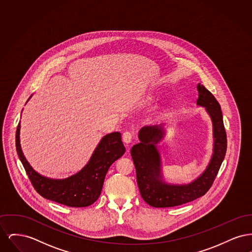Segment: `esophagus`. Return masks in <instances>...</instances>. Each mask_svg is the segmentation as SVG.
Returning a JSON list of instances; mask_svg holds the SVG:
<instances>
[{"label":"esophagus","mask_w":252,"mask_h":252,"mask_svg":"<svg viewBox=\"0 0 252 252\" xmlns=\"http://www.w3.org/2000/svg\"><path fill=\"white\" fill-rule=\"evenodd\" d=\"M122 138H123V141H124L125 144H130L132 139H133V134H132L131 132L129 131L124 132Z\"/></svg>","instance_id":"obj_1"}]
</instances>
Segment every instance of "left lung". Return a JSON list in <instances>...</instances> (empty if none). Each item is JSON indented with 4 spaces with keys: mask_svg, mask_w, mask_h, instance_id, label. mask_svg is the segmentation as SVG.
Instances as JSON below:
<instances>
[{
    "mask_svg": "<svg viewBox=\"0 0 252 252\" xmlns=\"http://www.w3.org/2000/svg\"><path fill=\"white\" fill-rule=\"evenodd\" d=\"M197 105L205 107L214 126V154L203 174L192 183L171 185L161 178L160 158L156 144L164 135L162 127L144 126L139 132L141 143L133 145L131 157L138 187L144 201L155 208H168L191 202L210 190L227 151V134L221 107L203 85H197Z\"/></svg>",
    "mask_w": 252,
    "mask_h": 252,
    "instance_id": "1",
    "label": "left lung"
}]
</instances>
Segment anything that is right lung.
<instances>
[{
    "label": "right lung",
    "instance_id": "obj_1",
    "mask_svg": "<svg viewBox=\"0 0 252 252\" xmlns=\"http://www.w3.org/2000/svg\"><path fill=\"white\" fill-rule=\"evenodd\" d=\"M19 123L16 149L33 187L42 197L68 207H87L98 199L109 166L126 152L121 133L113 132L102 138L88 164L65 180H51L40 176L24 158L20 144Z\"/></svg>",
    "mask_w": 252,
    "mask_h": 252
}]
</instances>
